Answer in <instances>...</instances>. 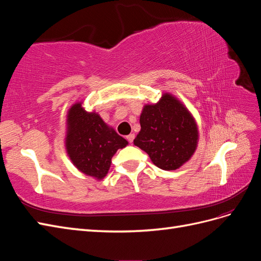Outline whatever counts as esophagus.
<instances>
[{
    "mask_svg": "<svg viewBox=\"0 0 261 261\" xmlns=\"http://www.w3.org/2000/svg\"><path fill=\"white\" fill-rule=\"evenodd\" d=\"M134 138H135V135H134V134H129V135H127L126 136V139L128 140V143H133V140H134Z\"/></svg>",
    "mask_w": 261,
    "mask_h": 261,
    "instance_id": "obj_1",
    "label": "esophagus"
}]
</instances>
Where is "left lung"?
<instances>
[{"mask_svg":"<svg viewBox=\"0 0 261 261\" xmlns=\"http://www.w3.org/2000/svg\"><path fill=\"white\" fill-rule=\"evenodd\" d=\"M140 132L134 145L148 153L152 163L165 171H173L191 159L199 138L198 126L181 102L165 92L154 105L141 111Z\"/></svg>","mask_w":261,"mask_h":261,"instance_id":"left-lung-1","label":"left lung"}]
</instances>
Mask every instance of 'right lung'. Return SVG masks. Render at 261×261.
I'll return each instance as SVG.
<instances>
[{
	"mask_svg": "<svg viewBox=\"0 0 261 261\" xmlns=\"http://www.w3.org/2000/svg\"><path fill=\"white\" fill-rule=\"evenodd\" d=\"M66 126L67 155L78 171L93 178H103L111 167L112 156L128 145L98 113L87 112L82 101L68 109Z\"/></svg>",
	"mask_w": 261,
	"mask_h": 261,
	"instance_id": "1",
	"label": "right lung"
}]
</instances>
